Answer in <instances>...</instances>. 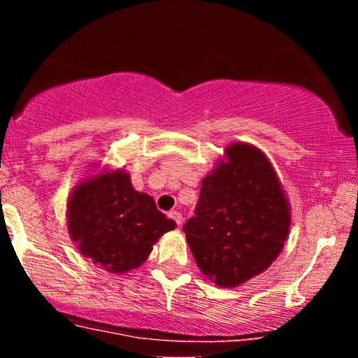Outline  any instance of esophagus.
Instances as JSON below:
<instances>
[{
  "label": "esophagus",
  "mask_w": 358,
  "mask_h": 358,
  "mask_svg": "<svg viewBox=\"0 0 358 358\" xmlns=\"http://www.w3.org/2000/svg\"><path fill=\"white\" fill-rule=\"evenodd\" d=\"M170 217L171 219H173L176 224L178 225H182V222H183V217H182V213H180L178 210H173V212H170Z\"/></svg>",
  "instance_id": "obj_1"
}]
</instances>
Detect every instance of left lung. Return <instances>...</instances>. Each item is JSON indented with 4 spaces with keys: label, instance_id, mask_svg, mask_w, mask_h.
Instances as JSON below:
<instances>
[{
    "label": "left lung",
    "instance_id": "obj_1",
    "mask_svg": "<svg viewBox=\"0 0 358 358\" xmlns=\"http://www.w3.org/2000/svg\"><path fill=\"white\" fill-rule=\"evenodd\" d=\"M289 229L291 205L273 163L257 146L234 141L202 180L183 231L203 276L237 287L276 261Z\"/></svg>",
    "mask_w": 358,
    "mask_h": 358
}]
</instances>
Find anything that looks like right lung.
Listing matches in <instances>:
<instances>
[{
    "label": "right lung",
    "instance_id": "add662e5",
    "mask_svg": "<svg viewBox=\"0 0 358 358\" xmlns=\"http://www.w3.org/2000/svg\"><path fill=\"white\" fill-rule=\"evenodd\" d=\"M65 217L82 256L113 274L138 269L159 237L176 227L156 208L153 196L134 190L124 168H90L73 185Z\"/></svg>",
    "mask_w": 358,
    "mask_h": 358
}]
</instances>
